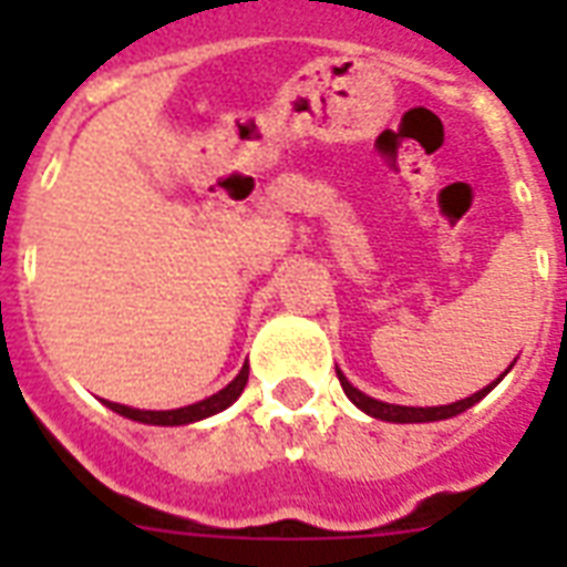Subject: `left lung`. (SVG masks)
Segmentation results:
<instances>
[{
    "instance_id": "8db88e82",
    "label": "left lung",
    "mask_w": 567,
    "mask_h": 567,
    "mask_svg": "<svg viewBox=\"0 0 567 567\" xmlns=\"http://www.w3.org/2000/svg\"><path fill=\"white\" fill-rule=\"evenodd\" d=\"M512 368V364H509ZM509 373V371H506ZM506 373H501L497 377V382H501ZM338 379H341V388H344V394L353 400L359 409H362L364 414H371V417H379V421H388V423H430V421H447V417H456V414H462L465 409H471L474 403H480L488 391H492L497 382H492V385H485L483 391H476V394L465 396V400H458V403H450V405H426V409H421V405H394V403H382V400H373V396L362 394L359 388L350 385V379L344 377V373L338 371Z\"/></svg>"
}]
</instances>
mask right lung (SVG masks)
Listing matches in <instances>:
<instances>
[{
    "instance_id": "obj_1",
    "label": "right lung",
    "mask_w": 567,
    "mask_h": 567,
    "mask_svg": "<svg viewBox=\"0 0 567 567\" xmlns=\"http://www.w3.org/2000/svg\"><path fill=\"white\" fill-rule=\"evenodd\" d=\"M247 379H249V364H244L238 377L231 379L229 385L223 388V391L205 396V400H199V403L194 405H185V409H171V412H146V409H132V405L109 403V400H105V405H109L111 412L128 417V421L153 423V426H182V423H194V421H203V417H212V414L223 412L226 405L235 403V400L240 396V391H244V385H247Z\"/></svg>"
}]
</instances>
